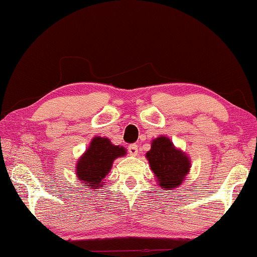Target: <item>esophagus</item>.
<instances>
[{
	"label": "esophagus",
	"mask_w": 257,
	"mask_h": 257,
	"mask_svg": "<svg viewBox=\"0 0 257 257\" xmlns=\"http://www.w3.org/2000/svg\"><path fill=\"white\" fill-rule=\"evenodd\" d=\"M128 153H130V156L136 157L137 154H138V146H137L136 144H132V145H130L128 146Z\"/></svg>",
	"instance_id": "1"
}]
</instances>
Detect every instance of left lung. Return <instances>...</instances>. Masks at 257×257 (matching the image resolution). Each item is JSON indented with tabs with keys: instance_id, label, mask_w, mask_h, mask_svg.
I'll list each match as a JSON object with an SVG mask.
<instances>
[{
	"instance_id": "8db88e82",
	"label": "left lung",
	"mask_w": 257,
	"mask_h": 257,
	"mask_svg": "<svg viewBox=\"0 0 257 257\" xmlns=\"http://www.w3.org/2000/svg\"><path fill=\"white\" fill-rule=\"evenodd\" d=\"M145 157L157 179V184L164 191L178 188L186 180L191 170L189 157L165 136L152 140L151 150Z\"/></svg>"
}]
</instances>
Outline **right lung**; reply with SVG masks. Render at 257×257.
<instances>
[{
    "label": "right lung",
    "instance_id": "right-lung-1",
    "mask_svg": "<svg viewBox=\"0 0 257 257\" xmlns=\"http://www.w3.org/2000/svg\"><path fill=\"white\" fill-rule=\"evenodd\" d=\"M126 156V149L113 145L104 137H94L89 147L76 163V177L83 186L90 189H99L105 184L104 179L111 171L117 158Z\"/></svg>",
    "mask_w": 257,
    "mask_h": 257
}]
</instances>
